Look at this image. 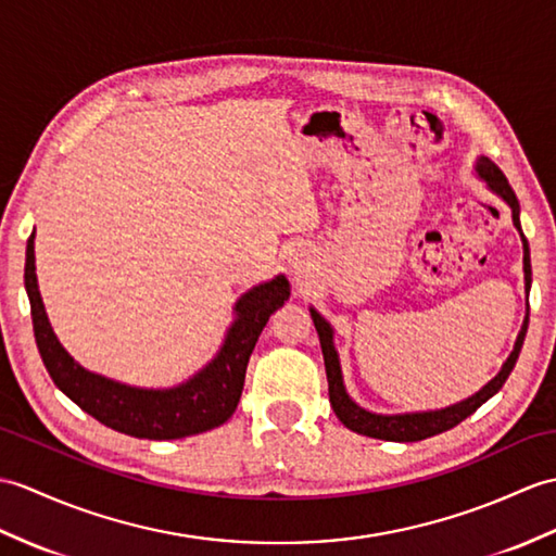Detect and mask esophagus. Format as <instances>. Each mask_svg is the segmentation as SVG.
I'll return each instance as SVG.
<instances>
[{
	"mask_svg": "<svg viewBox=\"0 0 556 556\" xmlns=\"http://www.w3.org/2000/svg\"><path fill=\"white\" fill-rule=\"evenodd\" d=\"M289 267L293 275H301L307 273V263H305V255L301 251H291L289 253Z\"/></svg>",
	"mask_w": 556,
	"mask_h": 556,
	"instance_id": "34e87169",
	"label": "esophagus"
}]
</instances>
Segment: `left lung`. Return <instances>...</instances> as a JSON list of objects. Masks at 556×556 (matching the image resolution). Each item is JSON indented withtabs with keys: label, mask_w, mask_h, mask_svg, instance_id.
Instances as JSON below:
<instances>
[{
	"label": "left lung",
	"mask_w": 556,
	"mask_h": 556,
	"mask_svg": "<svg viewBox=\"0 0 556 556\" xmlns=\"http://www.w3.org/2000/svg\"><path fill=\"white\" fill-rule=\"evenodd\" d=\"M476 173L488 185V189L497 193V197L505 201L511 208V219L514 227L519 229L521 235V243H523V279H526V295L531 291V251H528V241L521 231V219H519V199H516L514 189L509 187L507 177L502 175L500 167L481 156L476 161ZM309 315H313L315 329L319 333V345H321V355H325V367H327V381H329V403L337 412V417L341 419L343 426L348 429L359 433V435H369V438H379V441H397V443H415V441H424V438H431L435 433L450 431L453 426H457L459 421L467 419L469 415H473L485 400L493 397L502 386H505L507 377L511 374L516 359H519L521 345L526 339V329H528V313L523 319V327L516 337L514 351L507 357V363L502 365V369L497 371L495 379H490L479 393H473L471 397L462 400L457 405H450L443 409H431V412H405V415H377V412H369L365 407H359L355 400L348 395L345 386H343V374H341V363H339V353L333 348V329L329 321L321 317L315 307H309Z\"/></svg>",
	"instance_id": "1"
}]
</instances>
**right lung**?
Listing matches in <instances>:
<instances>
[{
    "label": "right lung",
    "mask_w": 556,
    "mask_h": 556,
    "mask_svg": "<svg viewBox=\"0 0 556 556\" xmlns=\"http://www.w3.org/2000/svg\"><path fill=\"white\" fill-rule=\"evenodd\" d=\"M25 291L30 299L37 351L59 391L103 426L149 441H175L225 424L239 405L249 357L269 315L289 301V279L277 275L257 283L235 305L237 319L217 355L201 371L173 389H137L87 371L66 353L51 329L35 275V231L25 249Z\"/></svg>",
    "instance_id": "1"
}]
</instances>
